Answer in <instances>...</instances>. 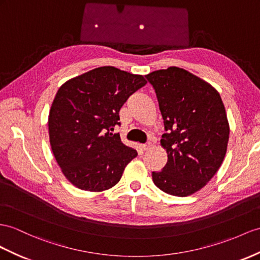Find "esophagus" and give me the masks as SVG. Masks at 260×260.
<instances>
[{
	"mask_svg": "<svg viewBox=\"0 0 260 260\" xmlns=\"http://www.w3.org/2000/svg\"><path fill=\"white\" fill-rule=\"evenodd\" d=\"M150 147H151V144H150V143L143 144V145H142V149H143V150H145V151H146V150H148Z\"/></svg>",
	"mask_w": 260,
	"mask_h": 260,
	"instance_id": "34e87169",
	"label": "esophagus"
}]
</instances>
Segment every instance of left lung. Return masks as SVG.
Here are the masks:
<instances>
[{
	"label": "left lung",
	"instance_id": "obj_1",
	"mask_svg": "<svg viewBox=\"0 0 260 260\" xmlns=\"http://www.w3.org/2000/svg\"><path fill=\"white\" fill-rule=\"evenodd\" d=\"M154 86L166 133L168 160L152 181L166 193L188 197L202 189L221 167L230 125L219 93L189 71L169 67L146 76Z\"/></svg>",
	"mask_w": 260,
	"mask_h": 260
}]
</instances>
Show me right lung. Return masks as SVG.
I'll return each instance as SVG.
<instances>
[{
	"label": "right lung",
	"instance_id": "1",
	"mask_svg": "<svg viewBox=\"0 0 260 260\" xmlns=\"http://www.w3.org/2000/svg\"><path fill=\"white\" fill-rule=\"evenodd\" d=\"M147 81L141 75L105 66L72 78L51 104L48 129L51 150L75 187L92 192L119 181L137 151L113 131L127 99Z\"/></svg>",
	"mask_w": 260,
	"mask_h": 260
}]
</instances>
